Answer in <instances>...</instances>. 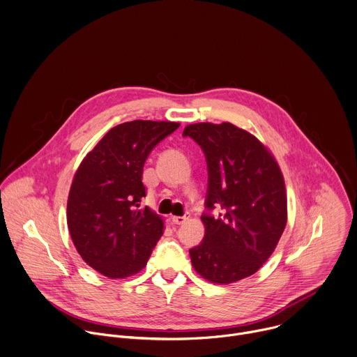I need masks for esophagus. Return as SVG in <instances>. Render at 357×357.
Segmentation results:
<instances>
[{
	"label": "esophagus",
	"mask_w": 357,
	"mask_h": 357,
	"mask_svg": "<svg viewBox=\"0 0 357 357\" xmlns=\"http://www.w3.org/2000/svg\"><path fill=\"white\" fill-rule=\"evenodd\" d=\"M188 218H190L188 213L184 215V216H170V219H172V222L174 225H183V223H185L188 220Z\"/></svg>",
	"instance_id": "obj_1"
}]
</instances>
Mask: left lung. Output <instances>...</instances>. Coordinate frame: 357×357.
<instances>
[{"mask_svg": "<svg viewBox=\"0 0 357 357\" xmlns=\"http://www.w3.org/2000/svg\"><path fill=\"white\" fill-rule=\"evenodd\" d=\"M204 151L208 163L204 241L190 250L204 279L229 284L254 275L275 251L287 222L282 170L271 151L231 123H197L183 131Z\"/></svg>", "mask_w": 357, "mask_h": 357, "instance_id": "8db88e82", "label": "left lung"}]
</instances>
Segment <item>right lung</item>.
<instances>
[{"label":"right lung","mask_w":357,"mask_h":357,"mask_svg":"<svg viewBox=\"0 0 357 357\" xmlns=\"http://www.w3.org/2000/svg\"><path fill=\"white\" fill-rule=\"evenodd\" d=\"M173 121L134 120L119 124L78 166L67 202V225L82 259L110 279L146 266L163 234V218L149 206L144 165L151 151L178 128Z\"/></svg>","instance_id":"add662e5"}]
</instances>
